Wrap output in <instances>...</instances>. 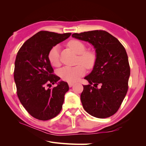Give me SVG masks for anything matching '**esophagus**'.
I'll return each instance as SVG.
<instances>
[{"instance_id": "obj_1", "label": "esophagus", "mask_w": 146, "mask_h": 146, "mask_svg": "<svg viewBox=\"0 0 146 146\" xmlns=\"http://www.w3.org/2000/svg\"><path fill=\"white\" fill-rule=\"evenodd\" d=\"M74 85L73 83H68V85H69V87H71V86H73Z\"/></svg>"}]
</instances>
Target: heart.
Segmentation results:
<instances>
[{"label":"heart","instance_id":"obj_1","mask_svg":"<svg viewBox=\"0 0 146 146\" xmlns=\"http://www.w3.org/2000/svg\"><path fill=\"white\" fill-rule=\"evenodd\" d=\"M71 49L79 54L78 63L76 66H65L61 68L58 71V75L61 79L69 83L76 82L85 75L86 73V66L88 69H92L94 67L97 57L94 52L86 51V46L83 42L77 39L71 40L68 43ZM48 58L49 63L53 66H58L60 64V46L56 45L49 50Z\"/></svg>","mask_w":146,"mask_h":146}]
</instances>
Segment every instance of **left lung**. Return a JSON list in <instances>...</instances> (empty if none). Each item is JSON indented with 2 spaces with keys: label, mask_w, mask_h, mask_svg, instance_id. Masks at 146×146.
Masks as SVG:
<instances>
[{
  "label": "left lung",
  "mask_w": 146,
  "mask_h": 146,
  "mask_svg": "<svg viewBox=\"0 0 146 146\" xmlns=\"http://www.w3.org/2000/svg\"><path fill=\"white\" fill-rule=\"evenodd\" d=\"M72 37L92 44L97 57L92 72L85 77L90 84L83 85L80 98L83 108L97 118L113 115L119 110L128 90L131 71L124 47L105 31L74 33Z\"/></svg>",
  "instance_id": "left-lung-1"
}]
</instances>
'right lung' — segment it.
Segmentation results:
<instances>
[{
	"instance_id": "obj_1",
	"label": "right lung",
	"mask_w": 146,
	"mask_h": 146,
	"mask_svg": "<svg viewBox=\"0 0 146 146\" xmlns=\"http://www.w3.org/2000/svg\"><path fill=\"white\" fill-rule=\"evenodd\" d=\"M71 35L41 31L27 39L17 54L14 78L18 98L27 112L38 120L51 119L61 110L69 86L52 74L48 54ZM54 83H58L56 87L47 88Z\"/></svg>"
}]
</instances>
